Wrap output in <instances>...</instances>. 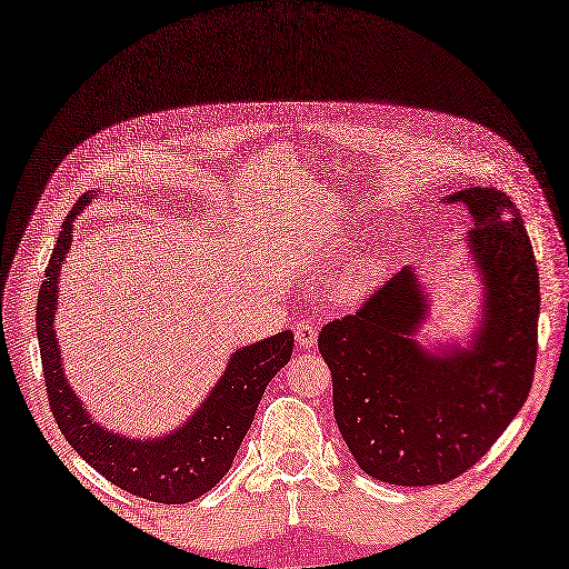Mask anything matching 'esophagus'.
Masks as SVG:
<instances>
[{
  "label": "esophagus",
  "instance_id": "obj_1",
  "mask_svg": "<svg viewBox=\"0 0 569 569\" xmlns=\"http://www.w3.org/2000/svg\"><path fill=\"white\" fill-rule=\"evenodd\" d=\"M296 342L300 349H312L318 342V330L316 325H312L310 320H300L298 328H296Z\"/></svg>",
  "mask_w": 569,
  "mask_h": 569
}]
</instances>
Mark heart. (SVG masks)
<instances>
[{
	"label": "heart",
	"instance_id": "b5f03b06",
	"mask_svg": "<svg viewBox=\"0 0 569 569\" xmlns=\"http://www.w3.org/2000/svg\"><path fill=\"white\" fill-rule=\"evenodd\" d=\"M389 253L386 251H371L365 253V257L357 259L352 269L347 271L345 281H342V291L347 296H365L369 293L373 286H377L381 278L389 271Z\"/></svg>",
	"mask_w": 569,
	"mask_h": 569
}]
</instances>
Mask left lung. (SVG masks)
<instances>
[{"mask_svg": "<svg viewBox=\"0 0 569 569\" xmlns=\"http://www.w3.org/2000/svg\"><path fill=\"white\" fill-rule=\"evenodd\" d=\"M445 202L471 214L467 257L481 306L467 342H418L430 300L410 266L318 337L349 452L396 487L445 485L479 462L526 403L536 371L540 283L521 212L497 188H465Z\"/></svg>", "mask_w": 569, "mask_h": 569, "instance_id": "8db88e82", "label": "left lung"}]
</instances>
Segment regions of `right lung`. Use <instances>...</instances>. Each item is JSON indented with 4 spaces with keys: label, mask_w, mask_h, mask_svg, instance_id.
Here are the masks:
<instances>
[{
    "label": "right lung",
    "mask_w": 569,
    "mask_h": 569,
    "mask_svg": "<svg viewBox=\"0 0 569 569\" xmlns=\"http://www.w3.org/2000/svg\"><path fill=\"white\" fill-rule=\"evenodd\" d=\"M102 190H88L60 224V234L46 266L36 306L41 365L53 418L72 450L100 475L134 497L159 503H188L220 481L251 428L263 389L293 355V332L283 330L229 355L222 377L183 426L156 438L114 432L90 416L63 371L56 335L60 269L72 247V222ZM110 198V196H107Z\"/></svg>",
    "instance_id": "obj_1"
}]
</instances>
